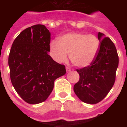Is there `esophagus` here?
<instances>
[{
  "instance_id": "34e87169",
  "label": "esophagus",
  "mask_w": 127,
  "mask_h": 127,
  "mask_svg": "<svg viewBox=\"0 0 127 127\" xmlns=\"http://www.w3.org/2000/svg\"><path fill=\"white\" fill-rule=\"evenodd\" d=\"M66 70L67 72H70L71 70V69L69 67H66Z\"/></svg>"
}]
</instances>
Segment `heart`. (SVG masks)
Wrapping results in <instances>:
<instances>
[{
	"label": "heart",
	"instance_id": "1",
	"mask_svg": "<svg viewBox=\"0 0 127 127\" xmlns=\"http://www.w3.org/2000/svg\"><path fill=\"white\" fill-rule=\"evenodd\" d=\"M99 44V40L95 35L70 33L59 38L58 42L53 41L51 50L58 62L65 61L67 54H69L70 60L75 66L84 67L95 60Z\"/></svg>",
	"mask_w": 127,
	"mask_h": 127
}]
</instances>
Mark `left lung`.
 <instances>
[{"label":"left lung","mask_w":127,"mask_h":127,"mask_svg":"<svg viewBox=\"0 0 127 127\" xmlns=\"http://www.w3.org/2000/svg\"><path fill=\"white\" fill-rule=\"evenodd\" d=\"M98 39L99 48L94 62L76 69L79 80L74 86V91L81 101L87 104H97L106 97L114 85L118 67V55L113 41L100 32Z\"/></svg>","instance_id":"left-lung-1"}]
</instances>
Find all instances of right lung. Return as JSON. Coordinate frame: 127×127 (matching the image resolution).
I'll return each instance as SVG.
<instances>
[{"label":"right lung","mask_w":127,"mask_h":127,"mask_svg":"<svg viewBox=\"0 0 127 127\" xmlns=\"http://www.w3.org/2000/svg\"><path fill=\"white\" fill-rule=\"evenodd\" d=\"M51 33L43 25L27 28L14 39L8 58L10 77L16 92L26 102L45 101L54 81L65 74L64 65L48 55Z\"/></svg>","instance_id":"1"}]
</instances>
